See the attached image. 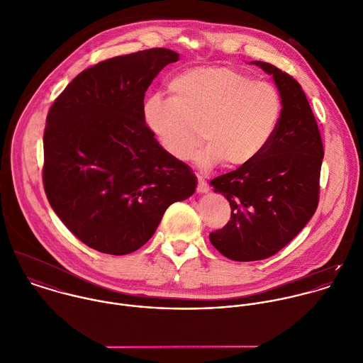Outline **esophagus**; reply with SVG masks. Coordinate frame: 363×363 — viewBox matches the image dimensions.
I'll use <instances>...</instances> for the list:
<instances>
[{"label": "esophagus", "mask_w": 363, "mask_h": 363, "mask_svg": "<svg viewBox=\"0 0 363 363\" xmlns=\"http://www.w3.org/2000/svg\"><path fill=\"white\" fill-rule=\"evenodd\" d=\"M198 192H199V194H206V192H209V185L206 184L205 178L201 177V175H198Z\"/></svg>", "instance_id": "1"}]
</instances>
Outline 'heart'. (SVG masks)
<instances>
[{
    "label": "heart",
    "mask_w": 363,
    "mask_h": 363,
    "mask_svg": "<svg viewBox=\"0 0 363 363\" xmlns=\"http://www.w3.org/2000/svg\"><path fill=\"white\" fill-rule=\"evenodd\" d=\"M171 98L152 95L143 106V121L160 148L175 161H186L199 143L206 145L195 164L211 169L244 167L271 143L282 115V98L267 82L225 66H201L175 75Z\"/></svg>",
    "instance_id": "heart-1"
}]
</instances>
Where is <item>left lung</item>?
Wrapping results in <instances>:
<instances>
[{
	"label": "left lung",
	"instance_id": "obj_1",
	"mask_svg": "<svg viewBox=\"0 0 363 363\" xmlns=\"http://www.w3.org/2000/svg\"><path fill=\"white\" fill-rule=\"evenodd\" d=\"M272 75L282 98L277 132L262 154L211 181L230 202L228 223L209 234L224 257L259 261L272 257L301 231L318 205L323 142L300 84L275 66L251 62Z\"/></svg>",
	"mask_w": 363,
	"mask_h": 363
}]
</instances>
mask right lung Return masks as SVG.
Segmentation results:
<instances>
[{
  "instance_id": "obj_1",
  "label": "right lung",
  "mask_w": 363,
  "mask_h": 363,
  "mask_svg": "<svg viewBox=\"0 0 363 363\" xmlns=\"http://www.w3.org/2000/svg\"><path fill=\"white\" fill-rule=\"evenodd\" d=\"M169 49L113 57L78 74L52 105L43 135L50 206L88 247L112 255L139 250L198 179L167 155L143 121L145 94Z\"/></svg>"
}]
</instances>
